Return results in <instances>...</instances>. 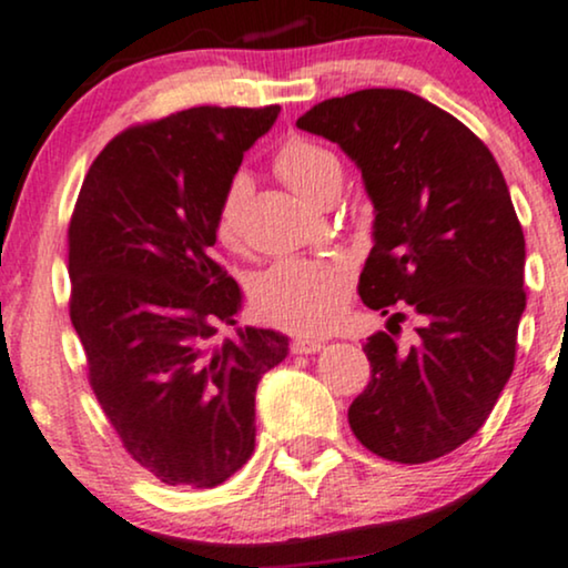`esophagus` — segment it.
Here are the masks:
<instances>
[{
  "label": "esophagus",
  "mask_w": 568,
  "mask_h": 568,
  "mask_svg": "<svg viewBox=\"0 0 568 568\" xmlns=\"http://www.w3.org/2000/svg\"><path fill=\"white\" fill-rule=\"evenodd\" d=\"M324 347V342L321 339H313V337H297L292 339V353H318V349Z\"/></svg>",
  "instance_id": "esophagus-1"
}]
</instances>
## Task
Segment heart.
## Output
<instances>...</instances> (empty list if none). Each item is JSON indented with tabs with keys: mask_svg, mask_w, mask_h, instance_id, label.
Here are the masks:
<instances>
[{
	"mask_svg": "<svg viewBox=\"0 0 568 568\" xmlns=\"http://www.w3.org/2000/svg\"><path fill=\"white\" fill-rule=\"evenodd\" d=\"M273 171L303 200L324 202L339 186L342 163L316 139L290 136L273 155ZM244 176H234L215 207L213 229L221 244L234 247L242 234ZM355 268L345 255L290 257L273 263L252 282V307L271 324L300 334H321L337 324L353 292Z\"/></svg>",
	"mask_w": 568,
	"mask_h": 568,
	"instance_id": "b5f03b06",
	"label": "heart"
}]
</instances>
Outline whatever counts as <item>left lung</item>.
Masks as SVG:
<instances>
[{"mask_svg": "<svg viewBox=\"0 0 568 568\" xmlns=\"http://www.w3.org/2000/svg\"><path fill=\"white\" fill-rule=\"evenodd\" d=\"M297 125L337 142L374 200L361 300L384 316L408 307L363 347L371 379L349 429L397 464L443 458L498 403L527 305L524 231L498 160L458 118L403 89L332 97ZM405 317L417 321L410 348L396 342Z\"/></svg>", "mask_w": 568, "mask_h": 568, "instance_id": "8db88e82", "label": "left lung"}]
</instances>
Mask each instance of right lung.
<instances>
[{
	"mask_svg": "<svg viewBox=\"0 0 568 568\" xmlns=\"http://www.w3.org/2000/svg\"><path fill=\"white\" fill-rule=\"evenodd\" d=\"M268 108L134 123L91 163L68 226L70 321L89 387L123 450L171 487L207 489L255 450V389L286 337L234 324L240 286L215 261V207Z\"/></svg>",
	"mask_w": 568,
	"mask_h": 568,
	"instance_id": "right-lung-1",
	"label": "right lung"
}]
</instances>
